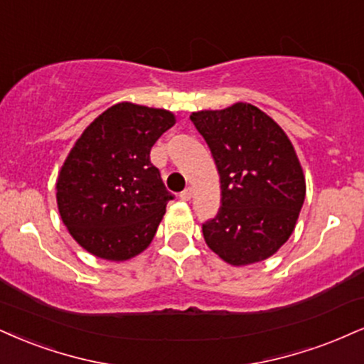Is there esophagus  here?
Segmentation results:
<instances>
[{"instance_id":"obj_1","label":"esophagus","mask_w":364,"mask_h":364,"mask_svg":"<svg viewBox=\"0 0 364 364\" xmlns=\"http://www.w3.org/2000/svg\"><path fill=\"white\" fill-rule=\"evenodd\" d=\"M191 196H193V188H190V186L185 188V190H183L181 193H179V198H181V200H185V201L190 200Z\"/></svg>"}]
</instances>
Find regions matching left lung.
I'll use <instances>...</instances> for the list:
<instances>
[{
	"label": "left lung",
	"instance_id": "1",
	"mask_svg": "<svg viewBox=\"0 0 364 364\" xmlns=\"http://www.w3.org/2000/svg\"><path fill=\"white\" fill-rule=\"evenodd\" d=\"M215 159L222 207L201 225L222 259L246 266L273 256L295 229L305 178L290 139L273 118L249 103L191 113Z\"/></svg>",
	"mask_w": 364,
	"mask_h": 364
}]
</instances>
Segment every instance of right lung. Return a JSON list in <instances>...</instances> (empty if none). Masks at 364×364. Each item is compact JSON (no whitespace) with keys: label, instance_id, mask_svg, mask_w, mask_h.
I'll list each match as a JSON object with an SVG mask.
<instances>
[{"label":"right lung","instance_id":"add662e5","mask_svg":"<svg viewBox=\"0 0 364 364\" xmlns=\"http://www.w3.org/2000/svg\"><path fill=\"white\" fill-rule=\"evenodd\" d=\"M173 125L168 110L117 103L74 144L57 178V207L87 252L125 261L154 239L174 195L151 163V149Z\"/></svg>","mask_w":364,"mask_h":364}]
</instances>
